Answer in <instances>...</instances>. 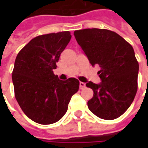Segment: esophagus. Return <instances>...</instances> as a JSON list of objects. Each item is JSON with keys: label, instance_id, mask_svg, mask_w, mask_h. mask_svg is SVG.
<instances>
[{"label": "esophagus", "instance_id": "esophagus-1", "mask_svg": "<svg viewBox=\"0 0 148 148\" xmlns=\"http://www.w3.org/2000/svg\"><path fill=\"white\" fill-rule=\"evenodd\" d=\"M85 86H86V84L84 83V82H79V87H80L81 90L84 89V88H85Z\"/></svg>", "mask_w": 148, "mask_h": 148}]
</instances>
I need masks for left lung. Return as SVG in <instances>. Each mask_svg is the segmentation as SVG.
I'll use <instances>...</instances> for the list:
<instances>
[{
  "instance_id": "left-lung-1",
  "label": "left lung",
  "mask_w": 148,
  "mask_h": 148,
  "mask_svg": "<svg viewBox=\"0 0 148 148\" xmlns=\"http://www.w3.org/2000/svg\"><path fill=\"white\" fill-rule=\"evenodd\" d=\"M74 37L93 66L98 65L101 82H87L93 90L88 108L104 120H114L126 111L137 91L139 63L133 47L114 32L87 28L75 31Z\"/></svg>"
}]
</instances>
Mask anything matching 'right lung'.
Returning <instances> with one entry per match:
<instances>
[{"label":"right lung","instance_id":"obj_1","mask_svg":"<svg viewBox=\"0 0 148 148\" xmlns=\"http://www.w3.org/2000/svg\"><path fill=\"white\" fill-rule=\"evenodd\" d=\"M71 39L70 32L39 36L16 58L12 75L15 97L24 114L36 123L51 124L59 121L79 89L77 79L60 80L53 73Z\"/></svg>","mask_w":148,"mask_h":148}]
</instances>
